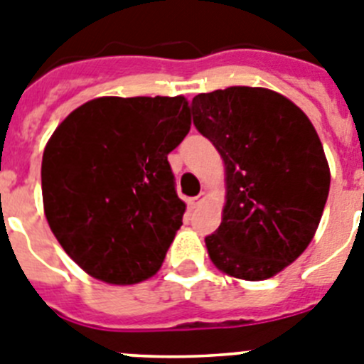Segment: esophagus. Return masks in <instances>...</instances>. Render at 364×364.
<instances>
[{
  "label": "esophagus",
  "mask_w": 364,
  "mask_h": 364,
  "mask_svg": "<svg viewBox=\"0 0 364 364\" xmlns=\"http://www.w3.org/2000/svg\"><path fill=\"white\" fill-rule=\"evenodd\" d=\"M205 200V193H200V195H198V197H193V198H189L188 200V205L189 208H191V210H195V208H198V205L202 204V202Z\"/></svg>",
  "instance_id": "34e87169"
}]
</instances>
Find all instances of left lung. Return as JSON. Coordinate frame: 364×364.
<instances>
[{
	"label": "left lung",
	"instance_id": "1",
	"mask_svg": "<svg viewBox=\"0 0 364 364\" xmlns=\"http://www.w3.org/2000/svg\"><path fill=\"white\" fill-rule=\"evenodd\" d=\"M193 124L226 167V204L205 237L220 272L264 281L290 266L314 239L330 167L319 134L294 102L262 87H228L191 102Z\"/></svg>",
	"mask_w": 364,
	"mask_h": 364
}]
</instances>
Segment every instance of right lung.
Masks as SVG:
<instances>
[{
  "label": "right lung",
  "mask_w": 364,
  "mask_h": 364,
  "mask_svg": "<svg viewBox=\"0 0 364 364\" xmlns=\"http://www.w3.org/2000/svg\"><path fill=\"white\" fill-rule=\"evenodd\" d=\"M184 96H104L74 109L43 151L45 217L91 277H153L182 226L186 204L167 162L189 133Z\"/></svg>",
  "instance_id": "right-lung-1"
}]
</instances>
